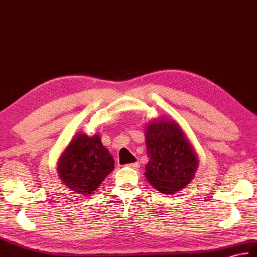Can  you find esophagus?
<instances>
[{
	"mask_svg": "<svg viewBox=\"0 0 257 257\" xmlns=\"http://www.w3.org/2000/svg\"><path fill=\"white\" fill-rule=\"evenodd\" d=\"M128 168H131V169H138L140 166V163L137 161V162H134V163H130V164H127Z\"/></svg>",
	"mask_w": 257,
	"mask_h": 257,
	"instance_id": "obj_1",
	"label": "esophagus"
}]
</instances>
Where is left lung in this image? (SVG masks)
Wrapping results in <instances>:
<instances>
[{
  "instance_id": "left-lung-1",
  "label": "left lung",
  "mask_w": 257,
  "mask_h": 257,
  "mask_svg": "<svg viewBox=\"0 0 257 257\" xmlns=\"http://www.w3.org/2000/svg\"><path fill=\"white\" fill-rule=\"evenodd\" d=\"M146 176L163 194H174L193 180L198 161L175 121L159 120L146 129Z\"/></svg>"
}]
</instances>
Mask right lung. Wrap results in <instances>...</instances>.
Returning <instances> with one entry per match:
<instances>
[{"mask_svg":"<svg viewBox=\"0 0 257 257\" xmlns=\"http://www.w3.org/2000/svg\"><path fill=\"white\" fill-rule=\"evenodd\" d=\"M114 159L99 136L77 135L59 160L58 173L69 189L91 196L114 170Z\"/></svg>","mask_w":257,"mask_h":257,"instance_id":"right-lung-1","label":"right lung"}]
</instances>
